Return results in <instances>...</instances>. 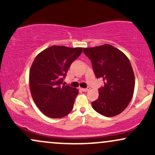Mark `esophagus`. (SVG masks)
Masks as SVG:
<instances>
[{"mask_svg": "<svg viewBox=\"0 0 155 155\" xmlns=\"http://www.w3.org/2000/svg\"><path fill=\"white\" fill-rule=\"evenodd\" d=\"M90 87H87V88H81V90H82L83 92H87V91H89V90H90Z\"/></svg>", "mask_w": 155, "mask_h": 155, "instance_id": "obj_1", "label": "esophagus"}]
</instances>
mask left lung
<instances>
[{
    "label": "left lung",
    "instance_id": "8db88e82",
    "mask_svg": "<svg viewBox=\"0 0 155 155\" xmlns=\"http://www.w3.org/2000/svg\"><path fill=\"white\" fill-rule=\"evenodd\" d=\"M83 51L91 61L96 78L104 83L98 89V98L92 102V108L103 116H116L125 109L134 92L135 76L130 60L109 44L84 48Z\"/></svg>",
    "mask_w": 155,
    "mask_h": 155
}]
</instances>
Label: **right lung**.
I'll return each mask as SVG.
<instances>
[{
  "label": "right lung",
  "mask_w": 155,
  "mask_h": 155,
  "mask_svg": "<svg viewBox=\"0 0 155 155\" xmlns=\"http://www.w3.org/2000/svg\"><path fill=\"white\" fill-rule=\"evenodd\" d=\"M82 48L52 46L37 55L30 71L31 95L40 111L50 118H61L72 111L79 90L63 83L71 65Z\"/></svg>",
  "instance_id": "obj_1"
}]
</instances>
